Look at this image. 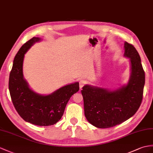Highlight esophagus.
<instances>
[{"label":"esophagus","mask_w":153,"mask_h":153,"mask_svg":"<svg viewBox=\"0 0 153 153\" xmlns=\"http://www.w3.org/2000/svg\"><path fill=\"white\" fill-rule=\"evenodd\" d=\"M85 84H86V81L83 80V79H81L79 82V85H80V89H82V87L84 86V85H85Z\"/></svg>","instance_id":"34e87169"}]
</instances>
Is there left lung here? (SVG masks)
<instances>
[{
    "mask_svg": "<svg viewBox=\"0 0 153 153\" xmlns=\"http://www.w3.org/2000/svg\"><path fill=\"white\" fill-rule=\"evenodd\" d=\"M124 57L130 59L128 83L115 89L85 85L81 91L84 114L97 128H110L120 125L136 114L143 99L145 72L137 51L132 45L124 44Z\"/></svg>",
    "mask_w": 153,
    "mask_h": 153,
    "instance_id": "8db88e82",
    "label": "left lung"
}]
</instances>
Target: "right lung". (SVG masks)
Returning <instances> with one entry per match:
<instances>
[{"label": "right lung", "instance_id": "right-lung-1", "mask_svg": "<svg viewBox=\"0 0 153 153\" xmlns=\"http://www.w3.org/2000/svg\"><path fill=\"white\" fill-rule=\"evenodd\" d=\"M41 41L33 37L17 52L10 74L9 90L15 108L25 121L38 126H50L60 120L71 97L79 90V83L64 85L48 95L39 94L30 88L23 76L25 54Z\"/></svg>", "mask_w": 153, "mask_h": 153}]
</instances>
